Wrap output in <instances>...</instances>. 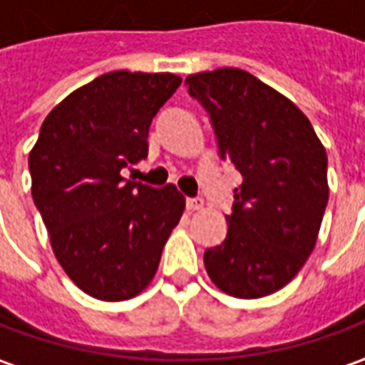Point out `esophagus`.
Segmentation results:
<instances>
[{
	"label": "esophagus",
	"mask_w": 365,
	"mask_h": 365,
	"mask_svg": "<svg viewBox=\"0 0 365 365\" xmlns=\"http://www.w3.org/2000/svg\"><path fill=\"white\" fill-rule=\"evenodd\" d=\"M185 207H187V212H197V210L204 207V200L202 197H187L185 200Z\"/></svg>",
	"instance_id": "obj_1"
}]
</instances>
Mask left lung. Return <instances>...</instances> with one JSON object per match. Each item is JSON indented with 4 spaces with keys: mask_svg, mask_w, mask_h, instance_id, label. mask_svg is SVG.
Here are the masks:
<instances>
[{
    "mask_svg": "<svg viewBox=\"0 0 365 365\" xmlns=\"http://www.w3.org/2000/svg\"><path fill=\"white\" fill-rule=\"evenodd\" d=\"M216 131L218 151L242 173L228 234L204 252L226 295L260 299L289 284L313 252L329 200L327 153L291 98L240 68L190 74Z\"/></svg>",
    "mask_w": 365,
    "mask_h": 365,
    "instance_id": "left-lung-1",
    "label": "left lung"
}]
</instances>
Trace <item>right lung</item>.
Listing matches in <instances>:
<instances>
[{
	"label": "right lung",
	"mask_w": 365,
	"mask_h": 365,
	"mask_svg": "<svg viewBox=\"0 0 365 365\" xmlns=\"http://www.w3.org/2000/svg\"><path fill=\"white\" fill-rule=\"evenodd\" d=\"M182 78L115 70L48 113L30 151L32 197L60 267L86 295L127 301L147 289L185 197L168 183L125 182L147 158L151 119Z\"/></svg>",
	"instance_id": "add662e5"
}]
</instances>
